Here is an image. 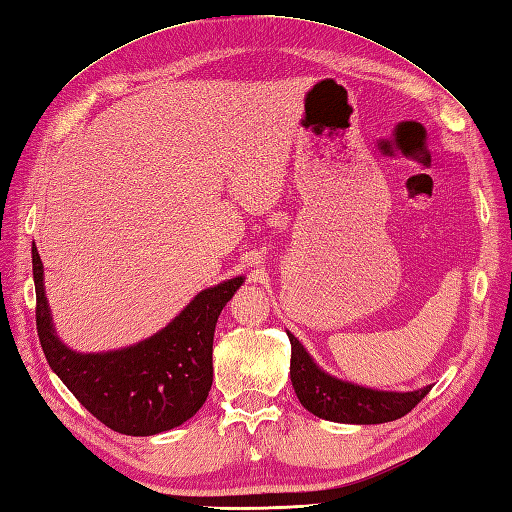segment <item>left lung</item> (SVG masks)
I'll use <instances>...</instances> for the list:
<instances>
[{
  "instance_id": "obj_1",
  "label": "left lung",
  "mask_w": 512,
  "mask_h": 512,
  "mask_svg": "<svg viewBox=\"0 0 512 512\" xmlns=\"http://www.w3.org/2000/svg\"><path fill=\"white\" fill-rule=\"evenodd\" d=\"M286 334L291 341V382L297 400L319 419L356 423V426L395 421L410 413L432 389V386H423V389L406 393L378 391L339 380L323 371L291 332Z\"/></svg>"
}]
</instances>
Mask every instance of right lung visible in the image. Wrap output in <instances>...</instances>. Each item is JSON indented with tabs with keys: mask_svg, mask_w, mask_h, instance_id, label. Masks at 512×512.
<instances>
[{
	"mask_svg": "<svg viewBox=\"0 0 512 512\" xmlns=\"http://www.w3.org/2000/svg\"><path fill=\"white\" fill-rule=\"evenodd\" d=\"M36 330L49 367L76 400L110 430L152 436L178 428L204 406L213 384L215 326L243 276L197 293L182 313L147 339L121 350L82 354L58 339L32 247Z\"/></svg>",
	"mask_w": 512,
	"mask_h": 512,
	"instance_id": "add662e5",
	"label": "right lung"
}]
</instances>
